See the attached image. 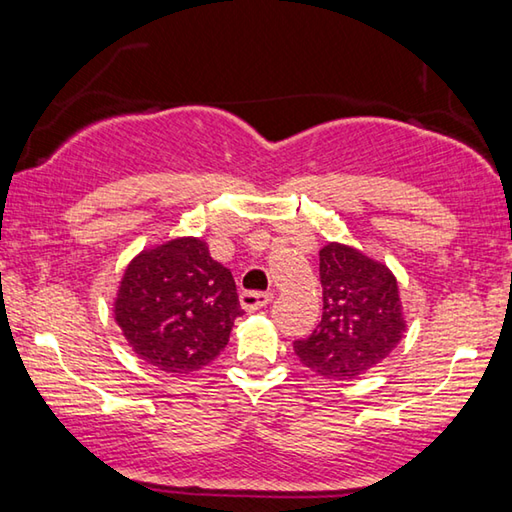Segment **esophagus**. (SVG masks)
Returning a JSON list of instances; mask_svg holds the SVG:
<instances>
[{"label":"esophagus","instance_id":"1","mask_svg":"<svg viewBox=\"0 0 512 512\" xmlns=\"http://www.w3.org/2000/svg\"><path fill=\"white\" fill-rule=\"evenodd\" d=\"M271 300H273V293H264V291H244V293H241V307H244L246 311L262 309Z\"/></svg>","mask_w":512,"mask_h":512}]
</instances>
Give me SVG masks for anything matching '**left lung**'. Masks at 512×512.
I'll use <instances>...</instances> for the list:
<instances>
[{
  "label": "left lung",
  "mask_w": 512,
  "mask_h": 512,
  "mask_svg": "<svg viewBox=\"0 0 512 512\" xmlns=\"http://www.w3.org/2000/svg\"><path fill=\"white\" fill-rule=\"evenodd\" d=\"M323 318L309 339L293 343L298 359L323 379H357L391 354L406 332L397 277L354 246L320 248Z\"/></svg>",
  "instance_id": "8db88e82"
}]
</instances>
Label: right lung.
Listing matches in <instances>:
<instances>
[{"label": "right lung", "mask_w": 512, "mask_h": 512, "mask_svg": "<svg viewBox=\"0 0 512 512\" xmlns=\"http://www.w3.org/2000/svg\"><path fill=\"white\" fill-rule=\"evenodd\" d=\"M112 314L137 359L183 377L219 357L244 311L235 277L207 241L176 237L128 262Z\"/></svg>", "instance_id": "right-lung-1"}]
</instances>
